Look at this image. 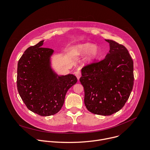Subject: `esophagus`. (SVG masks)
Segmentation results:
<instances>
[{
    "mask_svg": "<svg viewBox=\"0 0 150 150\" xmlns=\"http://www.w3.org/2000/svg\"><path fill=\"white\" fill-rule=\"evenodd\" d=\"M75 76H76L77 79L79 80V78H80V77L81 76V71H79V70L76 71V72H75Z\"/></svg>",
    "mask_w": 150,
    "mask_h": 150,
    "instance_id": "34e87169",
    "label": "esophagus"
}]
</instances>
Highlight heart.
Here are the masks:
<instances>
[{
	"label": "heart",
	"mask_w": 150,
	"mask_h": 150,
	"mask_svg": "<svg viewBox=\"0 0 150 150\" xmlns=\"http://www.w3.org/2000/svg\"><path fill=\"white\" fill-rule=\"evenodd\" d=\"M73 53L75 55L80 56L88 54L85 58V63L89 65L93 63L99 57L100 50L95 45L90 42H85L76 46L73 49Z\"/></svg>",
	"instance_id": "heart-1"
}]
</instances>
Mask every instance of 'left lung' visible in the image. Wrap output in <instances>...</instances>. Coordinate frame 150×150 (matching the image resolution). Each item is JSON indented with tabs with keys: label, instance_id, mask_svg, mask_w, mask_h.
<instances>
[{
	"label": "left lung",
	"instance_id": "8db88e82",
	"mask_svg": "<svg viewBox=\"0 0 150 150\" xmlns=\"http://www.w3.org/2000/svg\"><path fill=\"white\" fill-rule=\"evenodd\" d=\"M109 53L81 69L84 103L90 112L109 116L119 111L134 86V62L126 48L111 40Z\"/></svg>",
	"mask_w": 150,
	"mask_h": 150
}]
</instances>
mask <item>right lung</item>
I'll return each instance as SVG.
<instances>
[{
  "instance_id": "right-lung-1",
  "label": "right lung",
  "mask_w": 150,
  "mask_h": 150,
  "mask_svg": "<svg viewBox=\"0 0 150 150\" xmlns=\"http://www.w3.org/2000/svg\"><path fill=\"white\" fill-rule=\"evenodd\" d=\"M44 40L28 47L18 63L17 89L27 108L41 116L60 111L68 90L77 82L72 74L59 76L51 68L54 50L42 47Z\"/></svg>"
}]
</instances>
